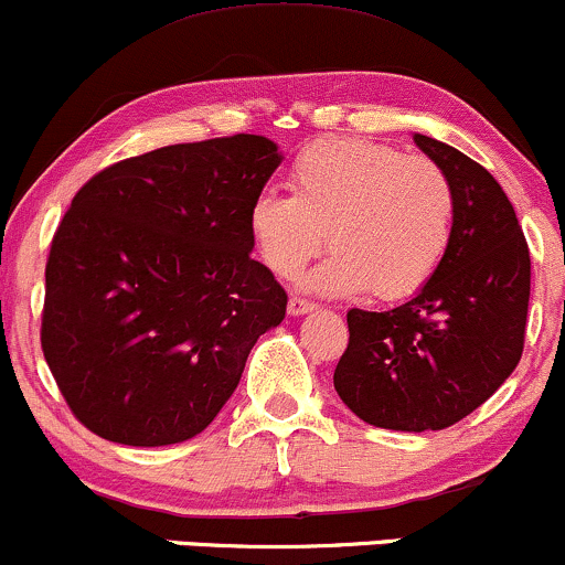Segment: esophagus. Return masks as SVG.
Wrapping results in <instances>:
<instances>
[{
    "label": "esophagus",
    "instance_id": "34e87169",
    "mask_svg": "<svg viewBox=\"0 0 565 565\" xmlns=\"http://www.w3.org/2000/svg\"><path fill=\"white\" fill-rule=\"evenodd\" d=\"M309 311H315V303L307 301V298H290L288 301V315L301 317V315H309Z\"/></svg>",
    "mask_w": 565,
    "mask_h": 565
}]
</instances>
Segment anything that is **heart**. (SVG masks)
I'll use <instances>...</instances> for the list:
<instances>
[{
  "instance_id": "obj_1",
  "label": "heart",
  "mask_w": 565,
  "mask_h": 565,
  "mask_svg": "<svg viewBox=\"0 0 565 565\" xmlns=\"http://www.w3.org/2000/svg\"><path fill=\"white\" fill-rule=\"evenodd\" d=\"M290 195L262 192L248 209V232L264 264L294 280L330 241L335 250L303 280L322 296L373 288L402 301L434 280L455 232V192L426 158L388 145L324 137L296 156Z\"/></svg>"
}]
</instances>
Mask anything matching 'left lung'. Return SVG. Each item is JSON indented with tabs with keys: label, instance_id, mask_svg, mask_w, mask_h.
I'll return each instance as SVG.
<instances>
[{
	"label": "left lung",
	"instance_id": "8db88e82",
	"mask_svg": "<svg viewBox=\"0 0 565 565\" xmlns=\"http://www.w3.org/2000/svg\"><path fill=\"white\" fill-rule=\"evenodd\" d=\"M413 139L452 184V245L434 280L409 301L349 311V347L333 383L360 420L423 434L479 409L515 370L532 258L497 179L452 145Z\"/></svg>",
	"mask_w": 565,
	"mask_h": 565
}]
</instances>
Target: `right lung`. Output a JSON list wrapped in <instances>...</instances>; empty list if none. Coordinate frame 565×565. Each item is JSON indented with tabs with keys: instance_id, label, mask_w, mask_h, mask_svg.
Here are the masks:
<instances>
[{
	"instance_id": "right-lung-1",
	"label": "right lung",
	"mask_w": 565,
	"mask_h": 565,
	"mask_svg": "<svg viewBox=\"0 0 565 565\" xmlns=\"http://www.w3.org/2000/svg\"><path fill=\"white\" fill-rule=\"evenodd\" d=\"M280 161L267 137H218L108 166L76 192L46 262L42 349L92 434L166 447L227 404L288 307L248 232Z\"/></svg>"
}]
</instances>
